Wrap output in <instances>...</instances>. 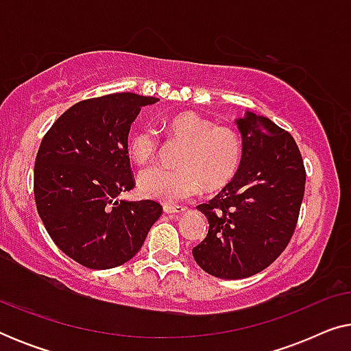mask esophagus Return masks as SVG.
<instances>
[{"label":"esophagus","mask_w":351,"mask_h":351,"mask_svg":"<svg viewBox=\"0 0 351 351\" xmlns=\"http://www.w3.org/2000/svg\"><path fill=\"white\" fill-rule=\"evenodd\" d=\"M162 209H165L166 214H185L186 208H184V206H171V204H165L162 206Z\"/></svg>","instance_id":"1"}]
</instances>
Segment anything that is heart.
<instances>
[{
    "mask_svg": "<svg viewBox=\"0 0 351 351\" xmlns=\"http://www.w3.org/2000/svg\"><path fill=\"white\" fill-rule=\"evenodd\" d=\"M171 142L184 143L177 153L179 167L153 166L138 174L137 184L145 198L176 204L186 201L204 189L227 186L238 174L243 161V138L233 126L215 124L193 112L167 118L161 124ZM161 148L156 129L142 126L128 137V152L137 165L155 160Z\"/></svg>",
    "mask_w": 351,
    "mask_h": 351,
    "instance_id": "heart-1",
    "label": "heart"
}]
</instances>
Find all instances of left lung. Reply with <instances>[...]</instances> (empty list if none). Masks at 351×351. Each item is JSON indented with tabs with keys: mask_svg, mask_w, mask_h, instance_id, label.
Instances as JSON below:
<instances>
[{
	"mask_svg": "<svg viewBox=\"0 0 351 351\" xmlns=\"http://www.w3.org/2000/svg\"><path fill=\"white\" fill-rule=\"evenodd\" d=\"M243 161L234 179L198 208L209 232L193 257L209 275L249 278L289 244L305 193V166L289 132L252 112L238 119Z\"/></svg>",
	"mask_w": 351,
	"mask_h": 351,
	"instance_id": "8db88e82",
	"label": "left lung"
}]
</instances>
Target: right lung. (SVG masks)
Segmentation results:
<instances>
[{"label": "right lung", "instance_id": "obj_1", "mask_svg": "<svg viewBox=\"0 0 351 351\" xmlns=\"http://www.w3.org/2000/svg\"><path fill=\"white\" fill-rule=\"evenodd\" d=\"M156 100L132 93L81 100L43 137L33 179L38 214L57 247L86 268L131 261L162 213L156 201L118 199L136 186L129 129Z\"/></svg>", "mask_w": 351, "mask_h": 351}]
</instances>
